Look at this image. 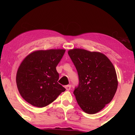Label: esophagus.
Returning a JSON list of instances; mask_svg holds the SVG:
<instances>
[{
    "label": "esophagus",
    "instance_id": "obj_1",
    "mask_svg": "<svg viewBox=\"0 0 135 135\" xmlns=\"http://www.w3.org/2000/svg\"><path fill=\"white\" fill-rule=\"evenodd\" d=\"M65 88L66 89V90H70V89H71V85H66L65 86Z\"/></svg>",
    "mask_w": 135,
    "mask_h": 135
}]
</instances>
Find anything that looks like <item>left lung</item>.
Returning <instances> with one entry per match:
<instances>
[{"label": "left lung", "mask_w": 135, "mask_h": 135, "mask_svg": "<svg viewBox=\"0 0 135 135\" xmlns=\"http://www.w3.org/2000/svg\"><path fill=\"white\" fill-rule=\"evenodd\" d=\"M78 72L79 85L74 94L86 113L93 114L110 103L118 87L113 64L104 54L81 49L68 51Z\"/></svg>", "instance_id": "1"}]
</instances>
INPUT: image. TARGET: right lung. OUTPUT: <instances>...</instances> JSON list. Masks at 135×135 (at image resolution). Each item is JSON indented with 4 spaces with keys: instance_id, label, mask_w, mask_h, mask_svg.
Returning a JSON list of instances; mask_svg holds the SVG:
<instances>
[{
    "instance_id": "add662e5",
    "label": "right lung",
    "mask_w": 135,
    "mask_h": 135,
    "mask_svg": "<svg viewBox=\"0 0 135 135\" xmlns=\"http://www.w3.org/2000/svg\"><path fill=\"white\" fill-rule=\"evenodd\" d=\"M64 49L37 50L23 60L16 75L20 94L35 107H44L54 101L65 89L58 83L56 67Z\"/></svg>"
}]
</instances>
